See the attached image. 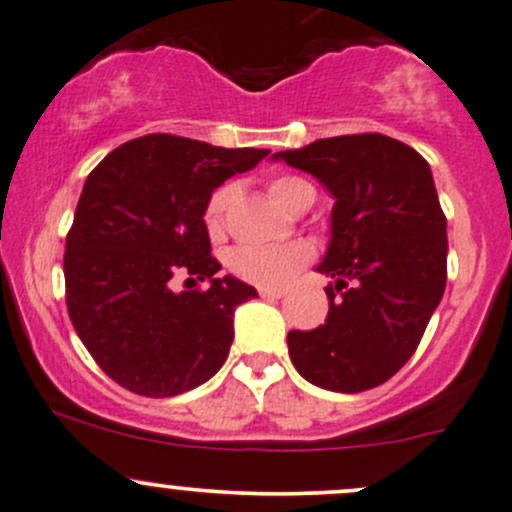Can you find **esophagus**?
<instances>
[{
	"label": "esophagus",
	"instance_id": "34e87169",
	"mask_svg": "<svg viewBox=\"0 0 512 512\" xmlns=\"http://www.w3.org/2000/svg\"><path fill=\"white\" fill-rule=\"evenodd\" d=\"M260 297L262 299H270V301H277L284 297V292H279V289H260Z\"/></svg>",
	"mask_w": 512,
	"mask_h": 512
}]
</instances>
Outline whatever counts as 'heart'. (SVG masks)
<instances>
[{"instance_id":"heart-1","label":"heart","mask_w":512,"mask_h":512,"mask_svg":"<svg viewBox=\"0 0 512 512\" xmlns=\"http://www.w3.org/2000/svg\"><path fill=\"white\" fill-rule=\"evenodd\" d=\"M272 201L287 211L309 208L316 198V188L297 174H277L267 181ZM233 198V188L218 186L203 208V225L211 238H220L225 228V208ZM311 250L304 242H277V245H240L228 252V270L247 284L262 289H282L292 282L301 267L309 265Z\"/></svg>"}]
</instances>
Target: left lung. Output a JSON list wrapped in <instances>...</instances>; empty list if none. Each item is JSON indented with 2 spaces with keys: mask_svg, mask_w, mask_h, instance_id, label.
<instances>
[{
  "mask_svg": "<svg viewBox=\"0 0 512 512\" xmlns=\"http://www.w3.org/2000/svg\"><path fill=\"white\" fill-rule=\"evenodd\" d=\"M336 198L319 272L326 324L289 331L301 378L333 392L390 380L417 351L446 287V215L427 159L378 132L328 137L274 154Z\"/></svg>",
  "mask_w": 512,
  "mask_h": 512,
  "instance_id": "1",
  "label": "left lung"
}]
</instances>
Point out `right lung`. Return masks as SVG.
Returning a JSON list of instances; mask_svg holds the SVG:
<instances>
[{"label":"right lung","instance_id":"1","mask_svg":"<svg viewBox=\"0 0 512 512\" xmlns=\"http://www.w3.org/2000/svg\"><path fill=\"white\" fill-rule=\"evenodd\" d=\"M270 149H223L144 134L85 179L66 238V306L95 363L134 395L174 397L213 378L233 343V311L257 292L215 272L203 208ZM174 276L212 282L174 293Z\"/></svg>","mask_w":512,"mask_h":512}]
</instances>
